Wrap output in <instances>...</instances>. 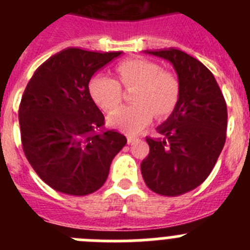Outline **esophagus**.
<instances>
[{"label":"esophagus","mask_w":250,"mask_h":250,"mask_svg":"<svg viewBox=\"0 0 250 250\" xmlns=\"http://www.w3.org/2000/svg\"><path fill=\"white\" fill-rule=\"evenodd\" d=\"M126 138H127V141H129V143H132V141H134L136 138H138V135H136L135 132H127Z\"/></svg>","instance_id":"obj_1"}]
</instances>
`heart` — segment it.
Instances as JSON below:
<instances>
[{
  "instance_id": "b5f03b06",
  "label": "heart",
  "mask_w": 250,
  "mask_h": 250,
  "mask_svg": "<svg viewBox=\"0 0 250 250\" xmlns=\"http://www.w3.org/2000/svg\"><path fill=\"white\" fill-rule=\"evenodd\" d=\"M116 80L105 74H92L87 80V91L101 109L109 110L120 101L121 86L129 87V104L116 106L109 114V121L124 130H136L151 118L173 109L180 91L175 71L160 67L146 57L121 60L114 67Z\"/></svg>"
}]
</instances>
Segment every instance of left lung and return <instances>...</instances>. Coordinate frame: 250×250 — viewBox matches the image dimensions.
I'll use <instances>...</instances> for the list:
<instances>
[{"label": "left lung", "mask_w": 250, "mask_h": 250, "mask_svg": "<svg viewBox=\"0 0 250 250\" xmlns=\"http://www.w3.org/2000/svg\"><path fill=\"white\" fill-rule=\"evenodd\" d=\"M174 65L180 91L173 114L146 138L149 155L141 174L150 190L176 196L199 187L211 173L227 138V103L213 74L199 60L178 48L147 51Z\"/></svg>", "instance_id": "obj_1"}]
</instances>
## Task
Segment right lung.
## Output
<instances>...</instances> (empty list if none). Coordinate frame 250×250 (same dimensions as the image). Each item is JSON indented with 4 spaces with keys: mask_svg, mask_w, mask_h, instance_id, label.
Here are the masks:
<instances>
[{
    "mask_svg": "<svg viewBox=\"0 0 250 250\" xmlns=\"http://www.w3.org/2000/svg\"><path fill=\"white\" fill-rule=\"evenodd\" d=\"M123 52L65 48L36 70L19 109L22 149L37 175L55 190L87 195L100 189L126 138L105 129L87 91L92 74Z\"/></svg>",
    "mask_w": 250,
    "mask_h": 250,
    "instance_id": "1",
    "label": "right lung"
}]
</instances>
